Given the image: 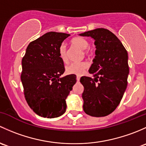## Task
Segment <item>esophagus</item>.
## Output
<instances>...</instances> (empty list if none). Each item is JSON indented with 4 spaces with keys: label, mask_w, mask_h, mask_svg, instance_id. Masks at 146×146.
Masks as SVG:
<instances>
[{
    "label": "esophagus",
    "mask_w": 146,
    "mask_h": 146,
    "mask_svg": "<svg viewBox=\"0 0 146 146\" xmlns=\"http://www.w3.org/2000/svg\"><path fill=\"white\" fill-rule=\"evenodd\" d=\"M76 80H77V82H79V81H80V76H76Z\"/></svg>",
    "instance_id": "obj_1"
}]
</instances>
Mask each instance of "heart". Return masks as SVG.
<instances>
[{"label":"heart","instance_id":"heart-1","mask_svg":"<svg viewBox=\"0 0 146 146\" xmlns=\"http://www.w3.org/2000/svg\"><path fill=\"white\" fill-rule=\"evenodd\" d=\"M72 45L79 48L82 50H84V53L86 56H89L91 55V50L88 48L90 46V43L88 40L86 38H81V37H75L73 38L70 41ZM58 55L60 58L64 63L68 62V57H67V52L66 50V47L64 44L60 46L58 48ZM89 64L86 61H82V62H72L66 67V72L69 74H75L80 76L85 70L88 67Z\"/></svg>","mask_w":146,"mask_h":146}]
</instances>
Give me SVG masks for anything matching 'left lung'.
<instances>
[{
    "label": "left lung",
    "mask_w": 146,
    "mask_h": 146,
    "mask_svg": "<svg viewBox=\"0 0 146 146\" xmlns=\"http://www.w3.org/2000/svg\"><path fill=\"white\" fill-rule=\"evenodd\" d=\"M95 40L96 57L88 72L94 78L82 76L83 108L92 117H105L119 106L127 86L128 53L113 33L98 28L80 34Z\"/></svg>",
    "instance_id": "1"
}]
</instances>
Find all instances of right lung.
<instances>
[{
  "instance_id": "right-lung-1",
  "label": "right lung",
  "mask_w": 146,
  "mask_h": 146,
  "mask_svg": "<svg viewBox=\"0 0 146 146\" xmlns=\"http://www.w3.org/2000/svg\"><path fill=\"white\" fill-rule=\"evenodd\" d=\"M70 34L50 31L33 40L22 60L21 81L29 106L43 117L61 116L66 98L76 82V75L60 76L64 72L58 48Z\"/></svg>"
}]
</instances>
